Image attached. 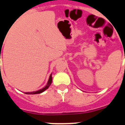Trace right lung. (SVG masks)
Instances as JSON below:
<instances>
[{
    "instance_id": "1",
    "label": "right lung",
    "mask_w": 125,
    "mask_h": 125,
    "mask_svg": "<svg viewBox=\"0 0 125 125\" xmlns=\"http://www.w3.org/2000/svg\"><path fill=\"white\" fill-rule=\"evenodd\" d=\"M52 74H51V75H50V77H49V81H48V82H47V84L45 85V87H43V89H40V90H38V91H33V92H26V93H26V94H31V95H33V94H39V93H42V92H43L45 90H46V89L49 88V87L51 85V83H52Z\"/></svg>"
}]
</instances>
